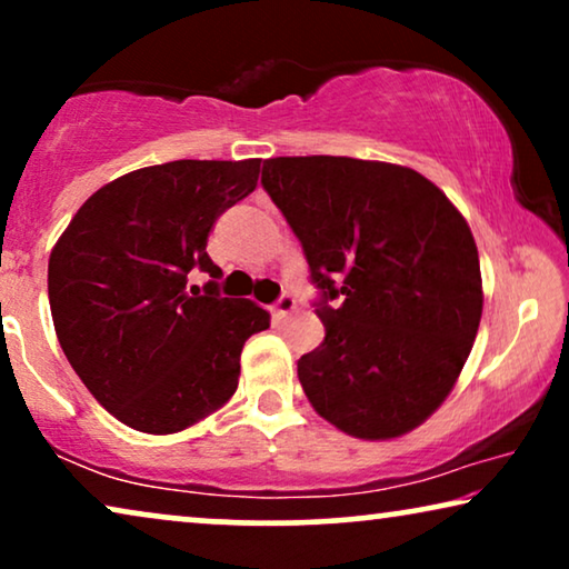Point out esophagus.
<instances>
[{
	"instance_id": "1",
	"label": "esophagus",
	"mask_w": 569,
	"mask_h": 569,
	"mask_svg": "<svg viewBox=\"0 0 569 569\" xmlns=\"http://www.w3.org/2000/svg\"><path fill=\"white\" fill-rule=\"evenodd\" d=\"M295 298L292 295H282V298H279L274 306H271V316H274V321H284L287 316H292L295 313Z\"/></svg>"
}]
</instances>
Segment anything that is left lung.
<instances>
[{
    "label": "left lung",
    "mask_w": 569,
    "mask_h": 569,
    "mask_svg": "<svg viewBox=\"0 0 569 569\" xmlns=\"http://www.w3.org/2000/svg\"><path fill=\"white\" fill-rule=\"evenodd\" d=\"M261 186L321 290L326 339L298 360L308 401L355 438L411 432L453 391L479 331V251L463 214L393 162L271 158Z\"/></svg>",
    "instance_id": "left-lung-1"
}]
</instances>
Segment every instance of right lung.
<instances>
[{
	"mask_svg": "<svg viewBox=\"0 0 569 569\" xmlns=\"http://www.w3.org/2000/svg\"><path fill=\"white\" fill-rule=\"evenodd\" d=\"M261 160H173L98 189L49 259L53 329L69 365L131 430L181 432L236 393L248 337L269 313L220 298L217 217L256 189ZM193 268L213 282L188 287Z\"/></svg>",
	"mask_w": 569,
	"mask_h": 569,
	"instance_id": "right-lung-1",
	"label": "right lung"
}]
</instances>
